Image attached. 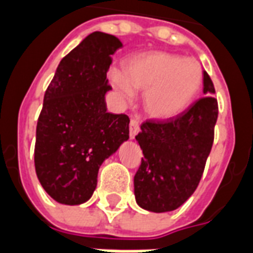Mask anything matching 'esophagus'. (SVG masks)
<instances>
[{
	"instance_id": "34e87169",
	"label": "esophagus",
	"mask_w": 253,
	"mask_h": 253,
	"mask_svg": "<svg viewBox=\"0 0 253 253\" xmlns=\"http://www.w3.org/2000/svg\"><path fill=\"white\" fill-rule=\"evenodd\" d=\"M128 130H130V138H131V139H134L136 134L139 132V123H138V121H136V119H131V121H130Z\"/></svg>"
}]
</instances>
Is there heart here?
Masks as SVG:
<instances>
[{
	"mask_svg": "<svg viewBox=\"0 0 253 253\" xmlns=\"http://www.w3.org/2000/svg\"><path fill=\"white\" fill-rule=\"evenodd\" d=\"M112 85L126 99L145 92L143 110L154 121H170L189 108L203 85V68L197 60L169 52H147L123 64V75L112 71Z\"/></svg>",
	"mask_w": 253,
	"mask_h": 253,
	"instance_id": "obj_1",
	"label": "heart"
}]
</instances>
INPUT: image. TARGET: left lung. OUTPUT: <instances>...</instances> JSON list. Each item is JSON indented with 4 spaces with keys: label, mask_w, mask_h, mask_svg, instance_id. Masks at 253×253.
I'll return each instance as SVG.
<instances>
[{
    "label": "left lung",
    "mask_w": 253,
    "mask_h": 253,
    "mask_svg": "<svg viewBox=\"0 0 253 253\" xmlns=\"http://www.w3.org/2000/svg\"><path fill=\"white\" fill-rule=\"evenodd\" d=\"M204 98L170 121L142 123L135 136L143 151L134 177L136 204L154 213L171 212L188 200L203 177L218 115L214 87L204 71Z\"/></svg>",
    "instance_id": "obj_1"
}]
</instances>
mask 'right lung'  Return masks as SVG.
<instances>
[{
    "label": "right lung",
    "mask_w": 253,
    "mask_h": 253,
    "mask_svg": "<svg viewBox=\"0 0 253 253\" xmlns=\"http://www.w3.org/2000/svg\"><path fill=\"white\" fill-rule=\"evenodd\" d=\"M123 44L93 32L60 61L44 95L36 128L35 168L59 204L80 205L96 189L99 168L128 139L130 119L107 112L111 56Z\"/></svg>",
    "instance_id": "obj_1"
}]
</instances>
